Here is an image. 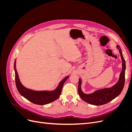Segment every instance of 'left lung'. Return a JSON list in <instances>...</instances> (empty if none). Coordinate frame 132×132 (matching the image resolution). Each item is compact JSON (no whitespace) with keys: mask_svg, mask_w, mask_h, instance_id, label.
<instances>
[{"mask_svg":"<svg viewBox=\"0 0 132 132\" xmlns=\"http://www.w3.org/2000/svg\"><path fill=\"white\" fill-rule=\"evenodd\" d=\"M117 48L119 50L122 61V69L120 76H119L118 81L113 86L110 87V88L98 90L91 94H85L82 93L81 91V80L80 79H79L78 93L81 98L84 101L90 103L91 105L96 106L104 105L112 100L121 93L125 83L126 62L122 55L120 46L117 45Z\"/></svg>","mask_w":132,"mask_h":132,"instance_id":"1","label":"left lung"}]
</instances>
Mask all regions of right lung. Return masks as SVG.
Instances as JSON below:
<instances>
[{"instance_id": "obj_1", "label": "right lung", "mask_w": 132, "mask_h": 132, "mask_svg": "<svg viewBox=\"0 0 132 132\" xmlns=\"http://www.w3.org/2000/svg\"><path fill=\"white\" fill-rule=\"evenodd\" d=\"M14 70L15 74V82L17 89L19 93L23 97L26 98L30 102L35 104L44 105L53 102L60 96L61 94L62 87L64 83L69 78V76L65 77L62 81L60 82L57 89L52 91H34L28 89L23 86L19 80L18 73L16 68V59L14 62Z\"/></svg>"}]
</instances>
